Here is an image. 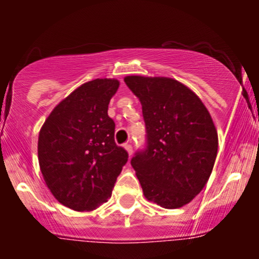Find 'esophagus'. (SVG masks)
<instances>
[{"mask_svg": "<svg viewBox=\"0 0 259 259\" xmlns=\"http://www.w3.org/2000/svg\"><path fill=\"white\" fill-rule=\"evenodd\" d=\"M124 148L126 149V151L129 153V155H133V145L132 144H124Z\"/></svg>", "mask_w": 259, "mask_h": 259, "instance_id": "obj_1", "label": "esophagus"}]
</instances>
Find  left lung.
Segmentation results:
<instances>
[{
	"label": "left lung",
	"instance_id": "8db88e82",
	"mask_svg": "<svg viewBox=\"0 0 259 259\" xmlns=\"http://www.w3.org/2000/svg\"><path fill=\"white\" fill-rule=\"evenodd\" d=\"M139 98L145 148L132 158L145 198L166 209L189 203L209 179L218 135L207 108L190 89L169 77L126 76Z\"/></svg>",
	"mask_w": 259,
	"mask_h": 259
}]
</instances>
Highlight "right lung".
<instances>
[{"mask_svg":"<svg viewBox=\"0 0 259 259\" xmlns=\"http://www.w3.org/2000/svg\"><path fill=\"white\" fill-rule=\"evenodd\" d=\"M119 88L96 79L72 91L49 115L38 135V163L54 197L74 210H93L111 197L129 154L114 139L108 115Z\"/></svg>","mask_w":259,"mask_h":259,"instance_id":"obj_1","label":"right lung"}]
</instances>
